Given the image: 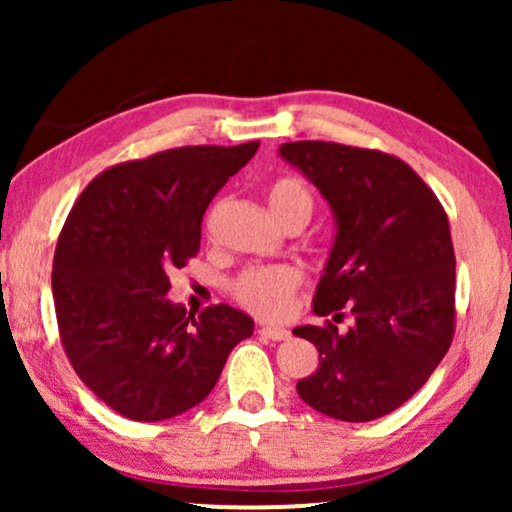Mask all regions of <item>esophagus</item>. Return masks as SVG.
Here are the masks:
<instances>
[{
	"label": "esophagus",
	"instance_id": "1",
	"mask_svg": "<svg viewBox=\"0 0 512 512\" xmlns=\"http://www.w3.org/2000/svg\"><path fill=\"white\" fill-rule=\"evenodd\" d=\"M258 335H261V338H265V340H275V342H282V340L291 338V333L282 326H261V328H258Z\"/></svg>",
	"mask_w": 512,
	"mask_h": 512
}]
</instances>
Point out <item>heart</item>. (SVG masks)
I'll return each instance as SVG.
<instances>
[{
  "instance_id": "obj_1",
  "label": "heart",
  "mask_w": 512,
  "mask_h": 512,
  "mask_svg": "<svg viewBox=\"0 0 512 512\" xmlns=\"http://www.w3.org/2000/svg\"><path fill=\"white\" fill-rule=\"evenodd\" d=\"M268 202L275 219L282 226L293 221H310L317 207V195L312 186L300 177H277L268 188ZM300 286V272L289 265H272V268H249L242 270L230 282V296L244 310L258 317L279 319L289 312Z\"/></svg>"
}]
</instances>
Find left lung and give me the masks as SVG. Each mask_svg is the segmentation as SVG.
Segmentation results:
<instances>
[{
  "label": "left lung",
  "instance_id": "1",
  "mask_svg": "<svg viewBox=\"0 0 512 512\" xmlns=\"http://www.w3.org/2000/svg\"><path fill=\"white\" fill-rule=\"evenodd\" d=\"M333 207L338 235L314 296V312L355 317L300 326L319 368L296 384L321 415L370 422L417 394L447 354L457 324L450 221L436 193L401 158L338 142L282 144Z\"/></svg>",
  "mask_w": 512,
  "mask_h": 512
}]
</instances>
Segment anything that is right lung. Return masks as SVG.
<instances>
[{
  "mask_svg": "<svg viewBox=\"0 0 512 512\" xmlns=\"http://www.w3.org/2000/svg\"><path fill=\"white\" fill-rule=\"evenodd\" d=\"M258 142L179 146L118 163L90 181L60 230L53 300L81 382L118 415L160 422L214 389L254 321L226 303L186 314L170 275L200 251L202 216Z\"/></svg>",
  "mask_w": 512,
  "mask_h": 512,
  "instance_id": "add662e5",
  "label": "right lung"
}]
</instances>
